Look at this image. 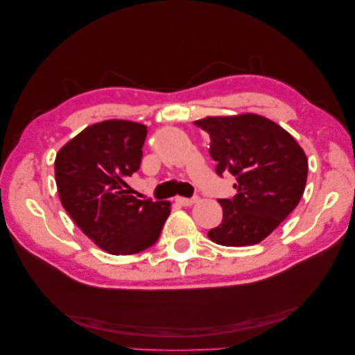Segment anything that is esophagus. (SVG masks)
<instances>
[{
	"mask_svg": "<svg viewBox=\"0 0 355 355\" xmlns=\"http://www.w3.org/2000/svg\"><path fill=\"white\" fill-rule=\"evenodd\" d=\"M198 200H200L198 197H191V198H185V197H178V198H176V202H179L180 206L188 207V206H192V204H196Z\"/></svg>",
	"mask_w": 355,
	"mask_h": 355,
	"instance_id": "esophagus-1",
	"label": "esophagus"
}]
</instances>
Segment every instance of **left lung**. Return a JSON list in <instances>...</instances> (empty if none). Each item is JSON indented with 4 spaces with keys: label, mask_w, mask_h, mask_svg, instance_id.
Returning a JSON list of instances; mask_svg holds the SVG:
<instances>
[{
    "label": "left lung",
    "mask_w": 355,
    "mask_h": 355,
    "mask_svg": "<svg viewBox=\"0 0 355 355\" xmlns=\"http://www.w3.org/2000/svg\"><path fill=\"white\" fill-rule=\"evenodd\" d=\"M196 124L210 135L216 173H231L237 180V194L219 200L222 223L209 231V239L230 247L257 244L295 210L304 194V149L284 128L256 114L207 116Z\"/></svg>",
    "instance_id": "8db88e82"
}]
</instances>
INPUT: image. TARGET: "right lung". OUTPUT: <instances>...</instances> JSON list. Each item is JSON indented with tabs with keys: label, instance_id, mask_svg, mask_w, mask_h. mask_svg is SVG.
Masks as SVG:
<instances>
[{
	"label": "right lung",
	"instance_id": "right-lung-1",
	"mask_svg": "<svg viewBox=\"0 0 355 355\" xmlns=\"http://www.w3.org/2000/svg\"><path fill=\"white\" fill-rule=\"evenodd\" d=\"M144 124L108 120L85 127L55 161L59 198L77 227L112 254L139 253L157 243L168 201L137 200L127 179L141 167Z\"/></svg>",
	"mask_w": 355,
	"mask_h": 355
}]
</instances>
